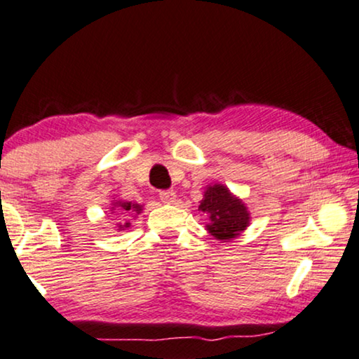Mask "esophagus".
<instances>
[{
	"label": "esophagus",
	"mask_w": 359,
	"mask_h": 359,
	"mask_svg": "<svg viewBox=\"0 0 359 359\" xmlns=\"http://www.w3.org/2000/svg\"><path fill=\"white\" fill-rule=\"evenodd\" d=\"M160 199H161V203H165V204H171V203H175V199H176V193H175V191H171V189L160 191Z\"/></svg>",
	"instance_id": "esophagus-1"
}]
</instances>
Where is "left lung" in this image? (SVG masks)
I'll list each match as a JSON object with an SVG mask.
<instances>
[{"label":"left lung","mask_w":359,"mask_h":359,"mask_svg":"<svg viewBox=\"0 0 359 359\" xmlns=\"http://www.w3.org/2000/svg\"><path fill=\"white\" fill-rule=\"evenodd\" d=\"M199 211L208 216L206 229L216 239L229 242L249 226L250 214L245 204L226 186L212 184L204 191Z\"/></svg>","instance_id":"1"}]
</instances>
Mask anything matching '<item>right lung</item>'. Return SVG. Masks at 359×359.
Instances as JSON below:
<instances>
[{
    "label": "right lung",
    "mask_w": 359,
    "mask_h": 359,
    "mask_svg": "<svg viewBox=\"0 0 359 359\" xmlns=\"http://www.w3.org/2000/svg\"><path fill=\"white\" fill-rule=\"evenodd\" d=\"M114 204V208H111V211L115 212V217H120V222H118V229L123 231L130 227V221L128 217H137L140 212H142V204H137V203H132V201H117V203H111Z\"/></svg>",
    "instance_id": "1"
}]
</instances>
